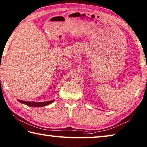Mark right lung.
Segmentation results:
<instances>
[{
  "label": "right lung",
  "instance_id": "obj_1",
  "mask_svg": "<svg viewBox=\"0 0 147 147\" xmlns=\"http://www.w3.org/2000/svg\"><path fill=\"white\" fill-rule=\"evenodd\" d=\"M20 102L21 103H23L24 105H26L29 107H45L46 106V105H50L51 102H53V100H51V101H45V102H31V101H22V100H19L18 99Z\"/></svg>",
  "mask_w": 147,
  "mask_h": 147
}]
</instances>
